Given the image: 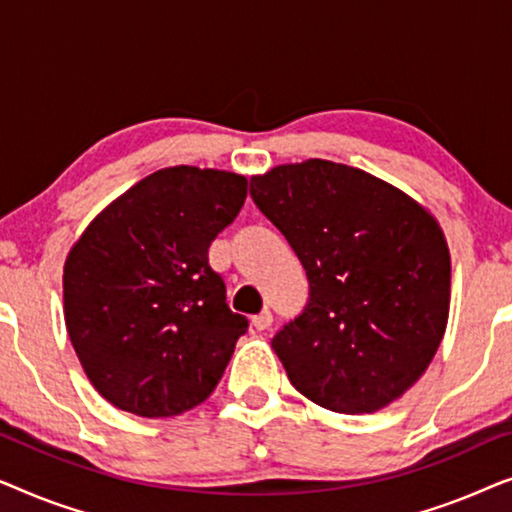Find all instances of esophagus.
Segmentation results:
<instances>
[{
    "mask_svg": "<svg viewBox=\"0 0 512 512\" xmlns=\"http://www.w3.org/2000/svg\"><path fill=\"white\" fill-rule=\"evenodd\" d=\"M251 324H254L256 331H265V328L272 326V312L263 310L261 314H256V317L251 319Z\"/></svg>",
    "mask_w": 512,
    "mask_h": 512,
    "instance_id": "34e87169",
    "label": "esophagus"
}]
</instances>
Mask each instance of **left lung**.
I'll list each match as a JSON object with an SVG mask.
<instances>
[{
    "mask_svg": "<svg viewBox=\"0 0 512 512\" xmlns=\"http://www.w3.org/2000/svg\"><path fill=\"white\" fill-rule=\"evenodd\" d=\"M249 193L310 282L305 310L272 338L293 387L345 415L401 398L436 356L450 312L438 221L387 181L321 158L251 177Z\"/></svg>",
    "mask_w": 512,
    "mask_h": 512,
    "instance_id": "1",
    "label": "left lung"
}]
</instances>
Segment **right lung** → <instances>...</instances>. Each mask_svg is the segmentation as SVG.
I'll list each match as a JSON object with an SVG mask.
<instances>
[{
  "label": "right lung",
  "mask_w": 512,
  "mask_h": 512,
  "mask_svg": "<svg viewBox=\"0 0 512 512\" xmlns=\"http://www.w3.org/2000/svg\"><path fill=\"white\" fill-rule=\"evenodd\" d=\"M244 198L242 174L165 167L102 209L69 251V340L118 410L174 417L219 384L249 321L228 307L207 251Z\"/></svg>",
  "instance_id": "1"
}]
</instances>
